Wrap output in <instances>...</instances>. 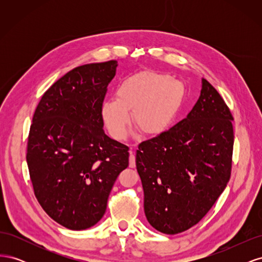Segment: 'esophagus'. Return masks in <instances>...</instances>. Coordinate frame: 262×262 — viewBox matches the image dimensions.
<instances>
[{
  "instance_id": "1",
  "label": "esophagus",
  "mask_w": 262,
  "mask_h": 262,
  "mask_svg": "<svg viewBox=\"0 0 262 262\" xmlns=\"http://www.w3.org/2000/svg\"><path fill=\"white\" fill-rule=\"evenodd\" d=\"M129 166L131 168L136 167V154H134L133 150H130V156H129Z\"/></svg>"
}]
</instances>
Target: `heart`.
I'll return each instance as SVG.
<instances>
[{
    "label": "heart",
    "mask_w": 262,
    "mask_h": 262,
    "mask_svg": "<svg viewBox=\"0 0 262 262\" xmlns=\"http://www.w3.org/2000/svg\"><path fill=\"white\" fill-rule=\"evenodd\" d=\"M184 96V86L167 74L140 72L119 84L117 99L102 105V117L112 136L121 140L133 121L147 134L164 132L171 124Z\"/></svg>",
    "instance_id": "heart-1"
}]
</instances>
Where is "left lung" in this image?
<instances>
[{
  "label": "left lung",
  "mask_w": 262,
  "mask_h": 262,
  "mask_svg": "<svg viewBox=\"0 0 262 262\" xmlns=\"http://www.w3.org/2000/svg\"><path fill=\"white\" fill-rule=\"evenodd\" d=\"M233 115L203 78L199 99L167 131L139 144L137 169L144 212L158 232L175 235L205 216L231 178Z\"/></svg>",
  "instance_id": "obj_1"
}]
</instances>
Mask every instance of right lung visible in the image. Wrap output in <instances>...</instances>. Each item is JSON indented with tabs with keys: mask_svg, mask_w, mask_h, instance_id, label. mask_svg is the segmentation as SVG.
<instances>
[{
	"mask_svg": "<svg viewBox=\"0 0 262 262\" xmlns=\"http://www.w3.org/2000/svg\"><path fill=\"white\" fill-rule=\"evenodd\" d=\"M117 61L74 68L39 101L30 124L26 161L39 204L57 223L81 231L104 216L129 147L102 130V104Z\"/></svg>",
	"mask_w": 262,
	"mask_h": 262,
	"instance_id": "right-lung-1",
	"label": "right lung"
}]
</instances>
